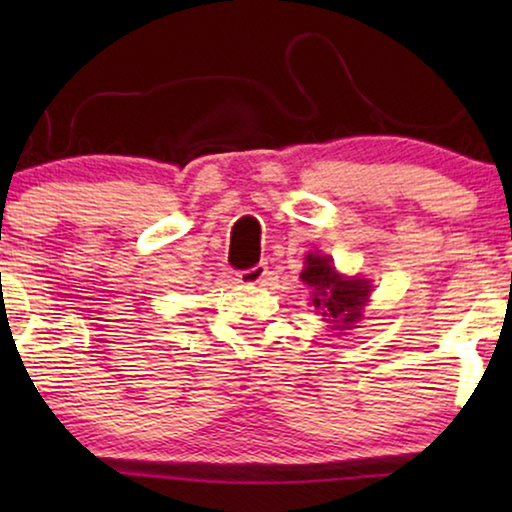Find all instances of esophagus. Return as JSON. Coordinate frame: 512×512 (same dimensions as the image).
Wrapping results in <instances>:
<instances>
[{"label": "esophagus", "instance_id": "esophagus-1", "mask_svg": "<svg viewBox=\"0 0 512 512\" xmlns=\"http://www.w3.org/2000/svg\"><path fill=\"white\" fill-rule=\"evenodd\" d=\"M265 277H268V263H256L254 268H247V270L237 272V282L244 284V286L263 284Z\"/></svg>", "mask_w": 512, "mask_h": 512}]
</instances>
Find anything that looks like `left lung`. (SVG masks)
<instances>
[{"label": "left lung", "mask_w": 512, "mask_h": 512, "mask_svg": "<svg viewBox=\"0 0 512 512\" xmlns=\"http://www.w3.org/2000/svg\"><path fill=\"white\" fill-rule=\"evenodd\" d=\"M305 270L300 279L310 286L314 298L312 303L321 307L328 321L342 324L338 328H347L361 317V307L368 303V282L366 279H347L335 272L331 258L319 254H307Z\"/></svg>", "instance_id": "8db88e82"}]
</instances>
